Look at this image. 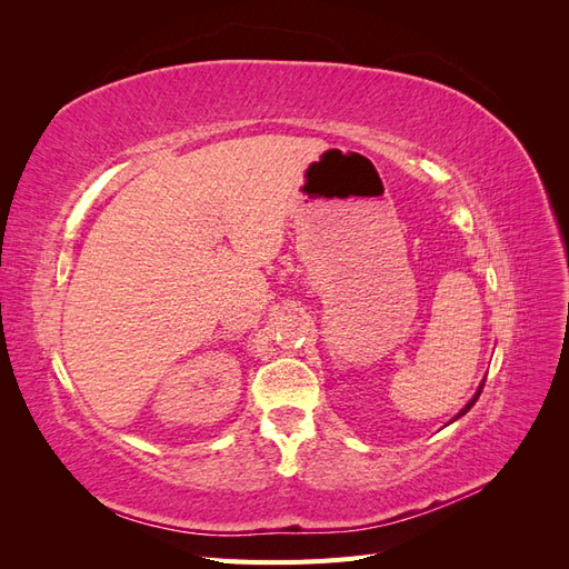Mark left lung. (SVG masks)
Instances as JSON below:
<instances>
[{
    "label": "left lung",
    "instance_id": "8db88e82",
    "mask_svg": "<svg viewBox=\"0 0 569 569\" xmlns=\"http://www.w3.org/2000/svg\"><path fill=\"white\" fill-rule=\"evenodd\" d=\"M481 389H485V385H481V387H479V391H477V393H475V399H472V401H470V403H468V406H465V408H462V410H460V412H458V418H460V416H465V412H468V410H470V408H472V406H475V401H477V399H479V393H481Z\"/></svg>",
    "mask_w": 569,
    "mask_h": 569
}]
</instances>
